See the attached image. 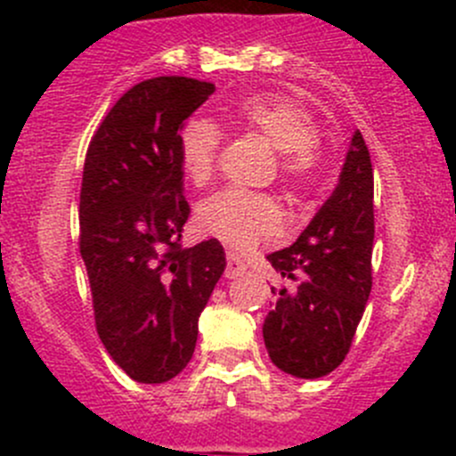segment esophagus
<instances>
[{"instance_id":"esophagus-1","label":"esophagus","mask_w":456,"mask_h":456,"mask_svg":"<svg viewBox=\"0 0 456 456\" xmlns=\"http://www.w3.org/2000/svg\"><path fill=\"white\" fill-rule=\"evenodd\" d=\"M245 271H247L245 262H242L236 254H232V251H229V254H227V269H224V278H238V275H242Z\"/></svg>"}]
</instances>
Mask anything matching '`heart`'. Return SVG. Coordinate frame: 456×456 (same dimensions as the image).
<instances>
[{
  "mask_svg": "<svg viewBox=\"0 0 456 456\" xmlns=\"http://www.w3.org/2000/svg\"><path fill=\"white\" fill-rule=\"evenodd\" d=\"M223 121L260 136L278 151V176L284 185L302 187L311 181L317 165L315 126L300 105L278 94L247 96L224 112ZM218 147V130L209 121L191 118L183 126L178 134V163L187 181L194 185L209 181ZM199 224L224 245L245 249L260 238L278 233L282 214L271 196L229 187L200 202Z\"/></svg>",
  "mask_w": 456,
  "mask_h": 456,
  "instance_id": "obj_1",
  "label": "heart"
}]
</instances>
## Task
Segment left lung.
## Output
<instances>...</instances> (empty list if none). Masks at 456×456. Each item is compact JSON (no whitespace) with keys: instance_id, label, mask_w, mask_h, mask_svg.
I'll return each mask as SVG.
<instances>
[{"instance_id":"8db88e82","label":"left lung","mask_w":456,"mask_h":456,"mask_svg":"<svg viewBox=\"0 0 456 456\" xmlns=\"http://www.w3.org/2000/svg\"><path fill=\"white\" fill-rule=\"evenodd\" d=\"M372 165L355 130L338 187L291 247L266 256L282 278L262 335L271 362L300 379L338 369L372 287Z\"/></svg>"}]
</instances>
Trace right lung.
<instances>
[{"mask_svg": "<svg viewBox=\"0 0 456 456\" xmlns=\"http://www.w3.org/2000/svg\"><path fill=\"white\" fill-rule=\"evenodd\" d=\"M214 90L187 77L141 81L114 103L86 154L79 249L96 333L141 384H163L190 364L199 317L227 266L216 238L178 245L190 218L178 134Z\"/></svg>", "mask_w": 456, "mask_h": 456, "instance_id": "obj_1", "label": "right lung"}]
</instances>
